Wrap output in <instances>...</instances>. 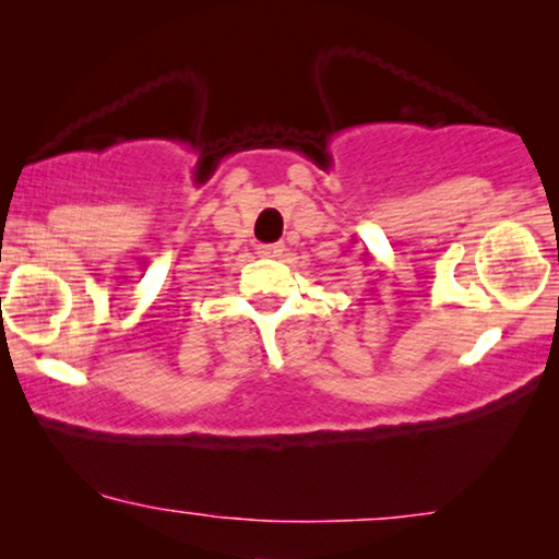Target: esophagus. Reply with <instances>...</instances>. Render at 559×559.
Returning <instances> with one entry per match:
<instances>
[{
  "label": "esophagus",
  "instance_id": "esophagus-1",
  "mask_svg": "<svg viewBox=\"0 0 559 559\" xmlns=\"http://www.w3.org/2000/svg\"><path fill=\"white\" fill-rule=\"evenodd\" d=\"M257 254H262L266 259H277L285 254V243H262V247H257Z\"/></svg>",
  "mask_w": 559,
  "mask_h": 559
}]
</instances>
